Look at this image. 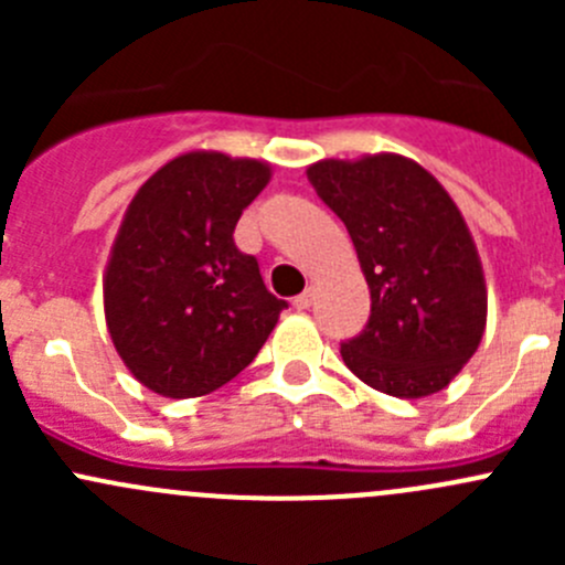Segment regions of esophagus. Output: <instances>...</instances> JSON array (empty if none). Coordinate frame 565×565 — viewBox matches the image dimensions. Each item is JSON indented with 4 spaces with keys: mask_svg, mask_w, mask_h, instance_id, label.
I'll list each match as a JSON object with an SVG mask.
<instances>
[{
    "mask_svg": "<svg viewBox=\"0 0 565 565\" xmlns=\"http://www.w3.org/2000/svg\"><path fill=\"white\" fill-rule=\"evenodd\" d=\"M311 300H315V292H311V289H306V292H300L298 298L292 300V306H295V309H298V311H306V309H309V306H311Z\"/></svg>",
    "mask_w": 565,
    "mask_h": 565,
    "instance_id": "1",
    "label": "esophagus"
}]
</instances>
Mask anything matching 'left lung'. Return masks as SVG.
<instances>
[{
	"label": "left lung",
	"mask_w": 565,
	"mask_h": 565,
	"mask_svg": "<svg viewBox=\"0 0 565 565\" xmlns=\"http://www.w3.org/2000/svg\"><path fill=\"white\" fill-rule=\"evenodd\" d=\"M306 174L344 221L372 292L366 328L341 344L347 369L388 396L443 391L487 328L481 256L454 199L396 152L324 158Z\"/></svg>",
	"instance_id": "left-lung-1"
}]
</instances>
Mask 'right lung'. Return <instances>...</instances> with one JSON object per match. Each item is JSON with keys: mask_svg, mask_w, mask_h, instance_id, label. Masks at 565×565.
Listing matches in <instances>:
<instances>
[{"mask_svg": "<svg viewBox=\"0 0 565 565\" xmlns=\"http://www.w3.org/2000/svg\"><path fill=\"white\" fill-rule=\"evenodd\" d=\"M270 174L256 158L193 150L130 199L108 254L104 311L114 350L152 393L193 398L226 385L287 309L232 237Z\"/></svg>", "mask_w": 565, "mask_h": 565, "instance_id": "obj_1", "label": "right lung"}]
</instances>
